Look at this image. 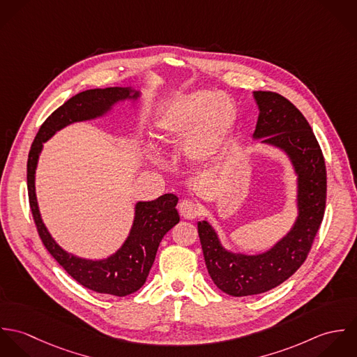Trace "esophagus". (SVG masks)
Masks as SVG:
<instances>
[{
	"mask_svg": "<svg viewBox=\"0 0 357 357\" xmlns=\"http://www.w3.org/2000/svg\"><path fill=\"white\" fill-rule=\"evenodd\" d=\"M178 210H180V214H181L184 218H187V220H194V218H197V217L199 215V213H201L199 204H195V202H192V201H188V199H185V201H183V202L180 204Z\"/></svg>",
	"mask_w": 357,
	"mask_h": 357,
	"instance_id": "esophagus-1",
	"label": "esophagus"
}]
</instances>
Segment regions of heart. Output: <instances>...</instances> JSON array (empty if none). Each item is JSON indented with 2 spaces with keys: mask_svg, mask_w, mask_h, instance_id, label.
Returning <instances> with one entry per match:
<instances>
[{
  "mask_svg": "<svg viewBox=\"0 0 357 357\" xmlns=\"http://www.w3.org/2000/svg\"><path fill=\"white\" fill-rule=\"evenodd\" d=\"M236 121V105L227 95L195 91L159 109L153 121V136L163 146H177L185 140L187 158L206 163L225 149ZM150 153L155 155L153 150Z\"/></svg>",
  "mask_w": 357,
  "mask_h": 357,
  "instance_id": "1",
  "label": "heart"
}]
</instances>
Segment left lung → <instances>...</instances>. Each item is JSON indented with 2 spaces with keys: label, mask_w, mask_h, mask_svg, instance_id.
<instances>
[{
  "label": "left lung",
  "mask_w": 357,
  "mask_h": 357,
  "mask_svg": "<svg viewBox=\"0 0 357 357\" xmlns=\"http://www.w3.org/2000/svg\"><path fill=\"white\" fill-rule=\"evenodd\" d=\"M253 96L259 109L253 139H262L261 143L290 158L297 174L298 215L275 246L255 255L228 252L206 220L198 222L208 275L232 297L261 294L287 280L304 264L326 208V163L305 116L279 93L257 91Z\"/></svg>",
  "instance_id": "1"
}]
</instances>
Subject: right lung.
<instances>
[{"label": "right lung", "instance_id": "obj_1", "mask_svg": "<svg viewBox=\"0 0 357 357\" xmlns=\"http://www.w3.org/2000/svg\"><path fill=\"white\" fill-rule=\"evenodd\" d=\"M140 92L132 88L89 89L73 96L47 118L40 128L27 159V190L30 208L38 235L52 257L84 287L96 293L125 297L137 291L147 280L162 238L180 221L176 204L178 198L165 194L151 202H137L129 236L116 253L105 259H86L63 250L47 229L36 197V169L43 143L74 122L102 116L114 104L136 100Z\"/></svg>", "mask_w": 357, "mask_h": 357}]
</instances>
